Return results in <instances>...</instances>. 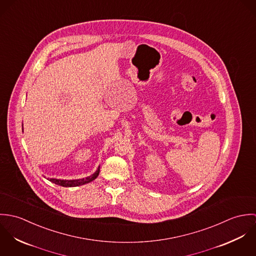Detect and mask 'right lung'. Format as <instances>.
<instances>
[{
    "instance_id": "1",
    "label": "right lung",
    "mask_w": 256,
    "mask_h": 256,
    "mask_svg": "<svg viewBox=\"0 0 256 256\" xmlns=\"http://www.w3.org/2000/svg\"><path fill=\"white\" fill-rule=\"evenodd\" d=\"M100 174V166L98 168V170L92 174V176H90L86 178H82V180H56V178H50L49 180L51 182L55 183V184H58L60 186H63V187H76V186H80V185H82V184H86V183L90 182L92 180H94Z\"/></svg>"
}]
</instances>
